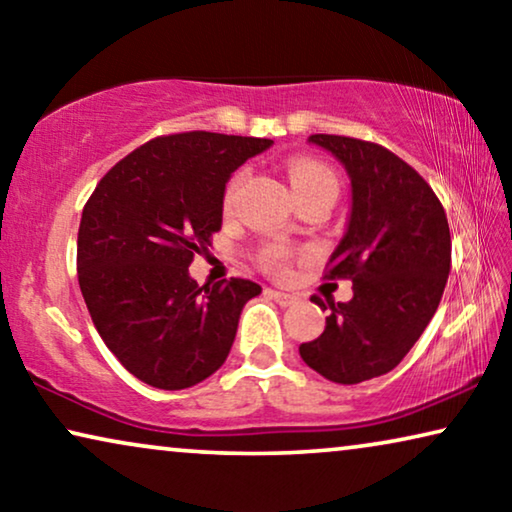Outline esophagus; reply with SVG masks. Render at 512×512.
Returning <instances> with one entry per match:
<instances>
[{
    "instance_id": "1",
    "label": "esophagus",
    "mask_w": 512,
    "mask_h": 512,
    "mask_svg": "<svg viewBox=\"0 0 512 512\" xmlns=\"http://www.w3.org/2000/svg\"><path fill=\"white\" fill-rule=\"evenodd\" d=\"M270 296L275 298L282 307H291L298 300V296H293V293H286V291H270Z\"/></svg>"
}]
</instances>
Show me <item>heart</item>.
<instances>
[{"label":"heart","mask_w":512,"mask_h":512,"mask_svg":"<svg viewBox=\"0 0 512 512\" xmlns=\"http://www.w3.org/2000/svg\"><path fill=\"white\" fill-rule=\"evenodd\" d=\"M289 181H291V188H293V195H305V193H312V191H321V188H331V191L338 193V181H335V174L328 170L326 165H321L319 160H312V158H293L289 163ZM242 177L237 174V177L230 179V184L226 188V205H230L235 198V191L237 186H240ZM284 249H277L272 247L265 251V265L268 268H282L284 263Z\"/></svg>","instance_id":"obj_1"}]
</instances>
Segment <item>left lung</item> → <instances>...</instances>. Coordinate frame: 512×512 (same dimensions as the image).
Segmentation results:
<instances>
[{
  "label": "left lung",
  "mask_w": 512,
  "mask_h": 512,
  "mask_svg": "<svg viewBox=\"0 0 512 512\" xmlns=\"http://www.w3.org/2000/svg\"><path fill=\"white\" fill-rule=\"evenodd\" d=\"M307 142L335 156L352 184L347 230L326 277L352 279L354 296L331 305L300 356L338 384L394 370L429 326L450 275V226L431 186L380 144L338 135Z\"/></svg>",
  "instance_id": "obj_1"
}]
</instances>
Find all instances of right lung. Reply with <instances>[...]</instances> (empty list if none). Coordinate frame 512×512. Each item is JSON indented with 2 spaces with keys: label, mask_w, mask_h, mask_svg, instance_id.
Instances as JSON below:
<instances>
[{
  "label": "right lung",
  "mask_w": 512,
  "mask_h": 512,
  "mask_svg": "<svg viewBox=\"0 0 512 512\" xmlns=\"http://www.w3.org/2000/svg\"><path fill=\"white\" fill-rule=\"evenodd\" d=\"M270 139L181 132L139 146L104 174L81 214L76 268L93 324L125 370L188 389L228 359L249 279L198 286L188 272L223 219L237 167Z\"/></svg>",
  "instance_id": "obj_1"
}]
</instances>
